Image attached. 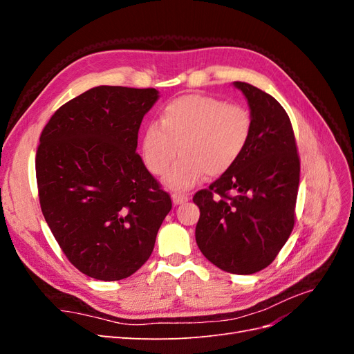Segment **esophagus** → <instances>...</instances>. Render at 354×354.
<instances>
[{
    "label": "esophagus",
    "instance_id": "esophagus-1",
    "mask_svg": "<svg viewBox=\"0 0 354 354\" xmlns=\"http://www.w3.org/2000/svg\"><path fill=\"white\" fill-rule=\"evenodd\" d=\"M173 202H174V205H180V203H185V202H187L189 201V196L187 195H185V194H178V192H176V194H173Z\"/></svg>",
    "mask_w": 354,
    "mask_h": 354
}]
</instances>
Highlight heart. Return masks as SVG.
I'll list each match as a JSON object with an SVG mask.
<instances>
[{
    "mask_svg": "<svg viewBox=\"0 0 354 354\" xmlns=\"http://www.w3.org/2000/svg\"><path fill=\"white\" fill-rule=\"evenodd\" d=\"M251 133L252 116L245 106L187 94L167 103L159 124L145 128L140 151L147 169L162 176L180 145L181 156L165 176V185L189 189L205 174L217 177L227 173L242 156Z\"/></svg>",
    "mask_w": 354,
    "mask_h": 354,
    "instance_id": "heart-1",
    "label": "heart"
}]
</instances>
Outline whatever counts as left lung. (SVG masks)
<instances>
[{"instance_id": "left-lung-1", "label": "left lung", "mask_w": 354, "mask_h": 354, "mask_svg": "<svg viewBox=\"0 0 354 354\" xmlns=\"http://www.w3.org/2000/svg\"><path fill=\"white\" fill-rule=\"evenodd\" d=\"M233 84L248 100L252 133L238 162L195 194V236L218 269L252 274L276 259L294 229L299 158L281 103L251 84Z\"/></svg>"}]
</instances>
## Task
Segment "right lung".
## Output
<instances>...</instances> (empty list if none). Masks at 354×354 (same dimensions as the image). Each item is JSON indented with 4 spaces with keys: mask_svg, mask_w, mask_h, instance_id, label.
Returning <instances> with one entry per match:
<instances>
[{
    "mask_svg": "<svg viewBox=\"0 0 354 354\" xmlns=\"http://www.w3.org/2000/svg\"><path fill=\"white\" fill-rule=\"evenodd\" d=\"M155 88L100 85L59 108L35 158L41 211L66 259L121 281L151 257L173 202L136 152Z\"/></svg>",
    "mask_w": 354,
    "mask_h": 354,
    "instance_id": "1",
    "label": "right lung"
}]
</instances>
